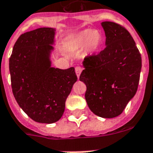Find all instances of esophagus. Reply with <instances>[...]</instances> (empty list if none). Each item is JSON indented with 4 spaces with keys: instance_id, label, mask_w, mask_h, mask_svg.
<instances>
[{
    "instance_id": "obj_1",
    "label": "esophagus",
    "mask_w": 153,
    "mask_h": 153,
    "mask_svg": "<svg viewBox=\"0 0 153 153\" xmlns=\"http://www.w3.org/2000/svg\"><path fill=\"white\" fill-rule=\"evenodd\" d=\"M82 71V68L81 67V66H76V67H75V73H76L77 77H78V78L79 77L80 74H81Z\"/></svg>"
}]
</instances>
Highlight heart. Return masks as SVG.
<instances>
[{
	"label": "heart",
	"instance_id": "b5f03b06",
	"mask_svg": "<svg viewBox=\"0 0 153 153\" xmlns=\"http://www.w3.org/2000/svg\"><path fill=\"white\" fill-rule=\"evenodd\" d=\"M100 36L95 30H86L79 34L76 39V45L79 47L88 46L91 51H96L100 44Z\"/></svg>",
	"mask_w": 153,
	"mask_h": 153
}]
</instances>
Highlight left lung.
I'll list each match as a JSON object with an SVG mask.
<instances>
[{
    "instance_id": "1",
    "label": "left lung",
    "mask_w": 153,
    "mask_h": 153,
    "mask_svg": "<svg viewBox=\"0 0 153 153\" xmlns=\"http://www.w3.org/2000/svg\"><path fill=\"white\" fill-rule=\"evenodd\" d=\"M106 47L87 56L79 80L86 84V101L97 116L120 115L136 93L142 66L141 54L128 30L113 22L101 23Z\"/></svg>"
}]
</instances>
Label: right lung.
I'll list each match as a JSON object with an SVG mask.
<instances>
[{
  "mask_svg": "<svg viewBox=\"0 0 153 153\" xmlns=\"http://www.w3.org/2000/svg\"><path fill=\"white\" fill-rule=\"evenodd\" d=\"M54 31L41 27L22 34L9 61L13 97L28 117L39 123H56L62 117L78 79L74 67H51Z\"/></svg>",
  "mask_w": 153,
  "mask_h": 153,
  "instance_id": "add662e5",
  "label": "right lung"
}]
</instances>
